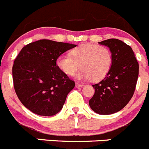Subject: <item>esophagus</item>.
I'll return each mask as SVG.
<instances>
[{
  "instance_id": "esophagus-1",
  "label": "esophagus",
  "mask_w": 149,
  "mask_h": 149,
  "mask_svg": "<svg viewBox=\"0 0 149 149\" xmlns=\"http://www.w3.org/2000/svg\"><path fill=\"white\" fill-rule=\"evenodd\" d=\"M83 86V84H81V83H78V82H77L76 84H75V87L77 88H81V87Z\"/></svg>"
}]
</instances>
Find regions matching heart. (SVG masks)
Segmentation results:
<instances>
[{"label": "heart", "mask_w": 149, "mask_h": 149, "mask_svg": "<svg viewBox=\"0 0 149 149\" xmlns=\"http://www.w3.org/2000/svg\"><path fill=\"white\" fill-rule=\"evenodd\" d=\"M71 54L59 56L57 67L69 76L74 75L80 67L78 79L100 81L107 76L112 65V54L105 46L83 44L73 49Z\"/></svg>", "instance_id": "obj_1"}]
</instances>
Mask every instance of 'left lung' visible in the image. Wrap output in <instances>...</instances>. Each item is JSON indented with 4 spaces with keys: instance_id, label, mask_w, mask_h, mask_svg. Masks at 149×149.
Masks as SVG:
<instances>
[{
    "instance_id": "8db88e82",
    "label": "left lung",
    "mask_w": 149,
    "mask_h": 149,
    "mask_svg": "<svg viewBox=\"0 0 149 149\" xmlns=\"http://www.w3.org/2000/svg\"><path fill=\"white\" fill-rule=\"evenodd\" d=\"M109 48L112 65L104 79L93 85L95 93L89 105L95 113L111 114L123 109L133 95L139 65L130 45L115 38L98 42Z\"/></svg>"
}]
</instances>
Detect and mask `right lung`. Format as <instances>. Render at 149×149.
Instances as JSON below:
<instances>
[{
  "label": "right lung",
  "instance_id": "1",
  "mask_svg": "<svg viewBox=\"0 0 149 149\" xmlns=\"http://www.w3.org/2000/svg\"><path fill=\"white\" fill-rule=\"evenodd\" d=\"M76 45L40 40L23 47L12 67L15 92L22 104L40 116L61 111L75 83L56 64L59 56Z\"/></svg>",
  "mask_w": 149,
  "mask_h": 149
}]
</instances>
